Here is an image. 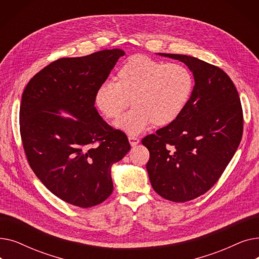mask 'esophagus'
Returning <instances> with one entry per match:
<instances>
[{"label": "esophagus", "instance_id": "1", "mask_svg": "<svg viewBox=\"0 0 259 259\" xmlns=\"http://www.w3.org/2000/svg\"><path fill=\"white\" fill-rule=\"evenodd\" d=\"M128 140H129V143H130V145H131L132 147L137 146V145L140 143V140H139L138 138H134V137H129Z\"/></svg>", "mask_w": 259, "mask_h": 259}]
</instances>
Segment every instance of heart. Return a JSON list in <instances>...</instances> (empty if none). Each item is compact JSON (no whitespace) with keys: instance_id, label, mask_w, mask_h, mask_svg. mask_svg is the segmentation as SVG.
I'll return each instance as SVG.
<instances>
[{"instance_id":"1","label":"heart","mask_w":259,"mask_h":259,"mask_svg":"<svg viewBox=\"0 0 259 259\" xmlns=\"http://www.w3.org/2000/svg\"><path fill=\"white\" fill-rule=\"evenodd\" d=\"M194 90L192 72L180 63H162L144 54L128 58L118 68L116 83L106 80L94 94V104L114 126L130 137L139 135L151 124L164 127L184 112Z\"/></svg>"}]
</instances>
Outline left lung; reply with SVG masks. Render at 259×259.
<instances>
[{"label": "left lung", "mask_w": 259, "mask_h": 259, "mask_svg": "<svg viewBox=\"0 0 259 259\" xmlns=\"http://www.w3.org/2000/svg\"><path fill=\"white\" fill-rule=\"evenodd\" d=\"M157 54L186 64L195 81L181 116L142 141L150 152L146 168L154 191L184 202L206 193L232 159L242 137V109L221 68L185 54Z\"/></svg>", "instance_id": "1"}]
</instances>
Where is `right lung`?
Wrapping results in <instances>:
<instances>
[{"mask_svg": "<svg viewBox=\"0 0 259 259\" xmlns=\"http://www.w3.org/2000/svg\"><path fill=\"white\" fill-rule=\"evenodd\" d=\"M124 54L111 49L60 59L37 72L22 95L21 137L31 169L50 192L79 208L110 196L111 167L130 150L126 134L94 107L95 91Z\"/></svg>", "mask_w": 259, "mask_h": 259, "instance_id": "obj_1", "label": "right lung"}]
</instances>
